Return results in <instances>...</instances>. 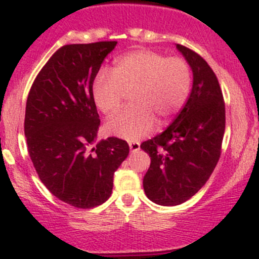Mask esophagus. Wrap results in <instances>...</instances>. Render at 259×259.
Masks as SVG:
<instances>
[{"instance_id": "1", "label": "esophagus", "mask_w": 259, "mask_h": 259, "mask_svg": "<svg viewBox=\"0 0 259 259\" xmlns=\"http://www.w3.org/2000/svg\"><path fill=\"white\" fill-rule=\"evenodd\" d=\"M129 146H130V151H132V153H137V151L140 150V143L139 142H130Z\"/></svg>"}]
</instances>
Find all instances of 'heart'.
I'll return each mask as SVG.
<instances>
[{"instance_id": "1", "label": "heart", "mask_w": 259, "mask_h": 259, "mask_svg": "<svg viewBox=\"0 0 259 259\" xmlns=\"http://www.w3.org/2000/svg\"><path fill=\"white\" fill-rule=\"evenodd\" d=\"M192 89V69L182 57L151 50H137L116 60L113 72L101 70L93 81V99L99 110L113 115L132 94V106L110 119L106 132L137 140L155 126L165 125L182 110Z\"/></svg>"}]
</instances>
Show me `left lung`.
I'll use <instances>...</instances> for the list:
<instances>
[{"label":"left lung","instance_id":"1","mask_svg":"<svg viewBox=\"0 0 259 259\" xmlns=\"http://www.w3.org/2000/svg\"><path fill=\"white\" fill-rule=\"evenodd\" d=\"M177 48L193 71L187 103L161 134L142 143L150 156L143 187L156 204L171 207L187 202L213 173L222 153L226 105L215 74L200 55Z\"/></svg>","mask_w":259,"mask_h":259}]
</instances>
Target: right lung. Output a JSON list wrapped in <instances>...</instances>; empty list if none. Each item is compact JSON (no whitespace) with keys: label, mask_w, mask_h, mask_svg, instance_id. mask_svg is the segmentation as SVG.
I'll return each mask as SVG.
<instances>
[{"label":"right lung","mask_w":259,"mask_h":259,"mask_svg":"<svg viewBox=\"0 0 259 259\" xmlns=\"http://www.w3.org/2000/svg\"><path fill=\"white\" fill-rule=\"evenodd\" d=\"M116 44L60 48L37 74L26 101V142L38 178L55 197L82 209L109 199L115 170L129 154L119 138L95 144L100 119L91 88Z\"/></svg>","instance_id":"right-lung-1"}]
</instances>
